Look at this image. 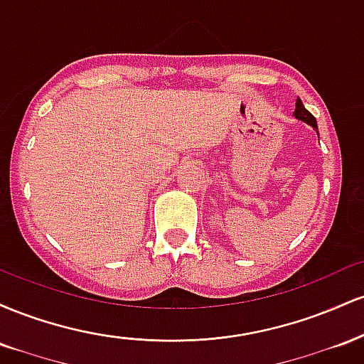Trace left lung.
Listing matches in <instances>:
<instances>
[{"label": "left lung", "mask_w": 364, "mask_h": 364, "mask_svg": "<svg viewBox=\"0 0 364 364\" xmlns=\"http://www.w3.org/2000/svg\"><path fill=\"white\" fill-rule=\"evenodd\" d=\"M294 116L298 119H301V121H304V123H308L310 124V127H313L315 129H318L316 128V119H315V116L311 114L310 111L306 109V107L303 106V102H301V99H298V101H296V109H294Z\"/></svg>", "instance_id": "obj_1"}]
</instances>
